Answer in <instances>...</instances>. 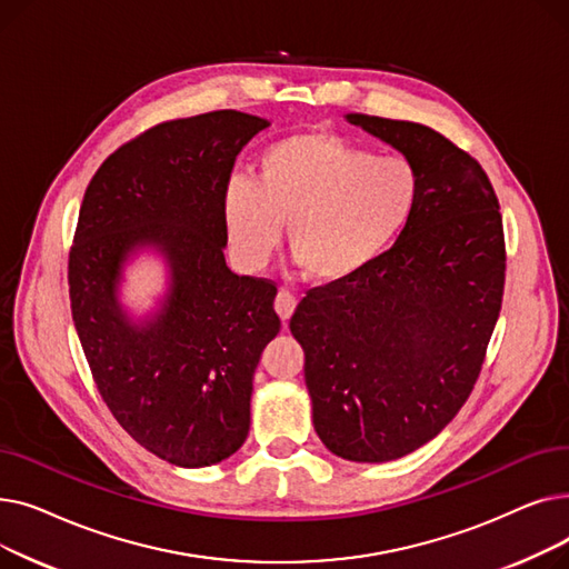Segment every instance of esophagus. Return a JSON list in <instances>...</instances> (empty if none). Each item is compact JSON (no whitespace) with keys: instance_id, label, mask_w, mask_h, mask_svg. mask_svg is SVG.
<instances>
[{"instance_id":"esophagus-1","label":"esophagus","mask_w":569,"mask_h":569,"mask_svg":"<svg viewBox=\"0 0 569 569\" xmlns=\"http://www.w3.org/2000/svg\"><path fill=\"white\" fill-rule=\"evenodd\" d=\"M295 307H297V297L288 290H279L277 292V300H274V309L279 313V318L283 320V325L290 320V316L295 313Z\"/></svg>"}]
</instances>
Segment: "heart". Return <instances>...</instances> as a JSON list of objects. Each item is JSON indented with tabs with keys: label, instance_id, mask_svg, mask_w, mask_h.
<instances>
[{
	"label": "heart",
	"instance_id": "b5f03b06",
	"mask_svg": "<svg viewBox=\"0 0 569 569\" xmlns=\"http://www.w3.org/2000/svg\"><path fill=\"white\" fill-rule=\"evenodd\" d=\"M420 196L415 166L332 131L286 136L258 157V179L237 174L223 196L230 244L249 262L286 242L307 279L343 283L403 232Z\"/></svg>",
	"mask_w": 569,
	"mask_h": 569
}]
</instances>
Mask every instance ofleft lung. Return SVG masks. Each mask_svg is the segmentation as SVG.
<instances>
[{
  "label": "left lung",
  "instance_id": "obj_1",
  "mask_svg": "<svg viewBox=\"0 0 569 569\" xmlns=\"http://www.w3.org/2000/svg\"><path fill=\"white\" fill-rule=\"evenodd\" d=\"M346 119L399 149L420 196L395 247L311 288L290 332L327 450L382 463L436 438L470 397L502 305L505 237L487 172L452 140L401 119Z\"/></svg>",
  "mask_w": 569,
  "mask_h": 569
}]
</instances>
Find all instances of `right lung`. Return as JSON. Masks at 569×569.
Returning a JSON list of instances; mask_svg holds the SVG:
<instances>
[{
	"label": "right lung",
	"instance_id": "1",
	"mask_svg": "<svg viewBox=\"0 0 569 569\" xmlns=\"http://www.w3.org/2000/svg\"><path fill=\"white\" fill-rule=\"evenodd\" d=\"M269 122L214 110L147 129L89 182L69 253L76 332L122 429L159 459L202 468L249 436L253 373L279 335L277 286L226 264L223 196L242 147ZM159 250L171 281L133 323L116 300L126 260Z\"/></svg>",
	"mask_w": 569,
	"mask_h": 569
}]
</instances>
